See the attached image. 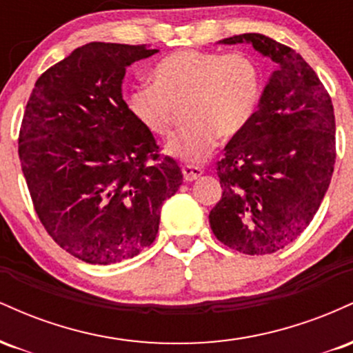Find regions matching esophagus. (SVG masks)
<instances>
[{"instance_id": "34e87169", "label": "esophagus", "mask_w": 353, "mask_h": 353, "mask_svg": "<svg viewBox=\"0 0 353 353\" xmlns=\"http://www.w3.org/2000/svg\"><path fill=\"white\" fill-rule=\"evenodd\" d=\"M182 176H184L185 182H192L202 176V169L196 168V165H184L182 168Z\"/></svg>"}]
</instances>
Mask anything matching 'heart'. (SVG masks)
Segmentation results:
<instances>
[{
	"label": "heart",
	"mask_w": 353,
	"mask_h": 353,
	"mask_svg": "<svg viewBox=\"0 0 353 353\" xmlns=\"http://www.w3.org/2000/svg\"><path fill=\"white\" fill-rule=\"evenodd\" d=\"M154 86H136L128 96L131 114L149 134H171L176 111L189 125L165 145L182 163H199L219 136L234 137L252 123L262 98V72L244 52L184 50L157 61Z\"/></svg>",
	"instance_id": "b5f03b06"
}]
</instances>
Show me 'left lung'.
Returning a JSON list of instances; mask_svg holds the SVG:
<instances>
[{
	"instance_id": "left-lung-1",
	"label": "left lung",
	"mask_w": 353,
	"mask_h": 353,
	"mask_svg": "<svg viewBox=\"0 0 353 353\" xmlns=\"http://www.w3.org/2000/svg\"><path fill=\"white\" fill-rule=\"evenodd\" d=\"M247 43L277 70L245 131L225 145L217 174L224 188L210 210L214 236L249 255L272 254L314 219L335 164V117L329 92L299 52L259 33L225 38Z\"/></svg>"
}]
</instances>
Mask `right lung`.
Returning a JSON list of instances; mask_svg holds the SVG:
<instances>
[{
  "instance_id": "add662e5",
  "label": "right lung",
  "mask_w": 353,
  "mask_h": 353,
  "mask_svg": "<svg viewBox=\"0 0 353 353\" xmlns=\"http://www.w3.org/2000/svg\"><path fill=\"white\" fill-rule=\"evenodd\" d=\"M157 50L88 43L36 81L19 131V159L36 214L59 247L109 265L154 242L161 208L182 184L157 159L154 136L123 99L125 68Z\"/></svg>"
}]
</instances>
